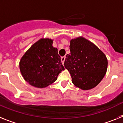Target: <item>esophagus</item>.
Segmentation results:
<instances>
[{
	"label": "esophagus",
	"instance_id": "34e87169",
	"mask_svg": "<svg viewBox=\"0 0 123 123\" xmlns=\"http://www.w3.org/2000/svg\"><path fill=\"white\" fill-rule=\"evenodd\" d=\"M65 59H66V57H65V56H63V57H61V61H62V64H64V63Z\"/></svg>",
	"mask_w": 123,
	"mask_h": 123
}]
</instances>
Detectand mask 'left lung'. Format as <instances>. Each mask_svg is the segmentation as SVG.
Wrapping results in <instances>:
<instances>
[{
  "mask_svg": "<svg viewBox=\"0 0 123 123\" xmlns=\"http://www.w3.org/2000/svg\"><path fill=\"white\" fill-rule=\"evenodd\" d=\"M70 54L66 55L64 67L75 87L83 90L95 87L108 68L106 55L92 42L79 36L70 39Z\"/></svg>",
  "mask_w": 123,
  "mask_h": 123,
  "instance_id": "8db88e82",
  "label": "left lung"
}]
</instances>
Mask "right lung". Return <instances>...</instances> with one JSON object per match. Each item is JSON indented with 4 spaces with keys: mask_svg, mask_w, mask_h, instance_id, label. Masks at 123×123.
<instances>
[{
    "mask_svg": "<svg viewBox=\"0 0 123 123\" xmlns=\"http://www.w3.org/2000/svg\"><path fill=\"white\" fill-rule=\"evenodd\" d=\"M53 39L41 38L25 52L19 63L25 80L35 87L45 88L55 82L64 68Z\"/></svg>",
    "mask_w": 123,
    "mask_h": 123,
    "instance_id": "right-lung-1",
    "label": "right lung"
}]
</instances>
